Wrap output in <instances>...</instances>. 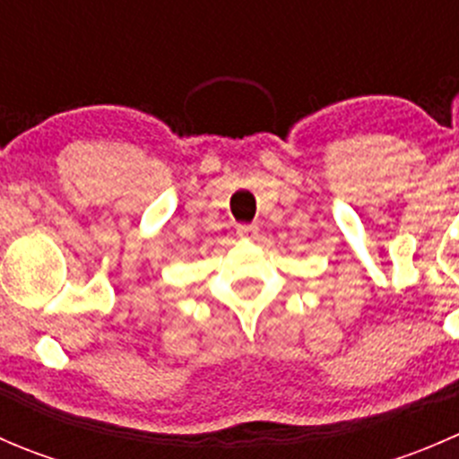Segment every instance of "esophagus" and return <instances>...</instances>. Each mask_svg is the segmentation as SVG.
<instances>
[{
    "instance_id": "esophagus-1",
    "label": "esophagus",
    "mask_w": 459,
    "mask_h": 459,
    "mask_svg": "<svg viewBox=\"0 0 459 459\" xmlns=\"http://www.w3.org/2000/svg\"><path fill=\"white\" fill-rule=\"evenodd\" d=\"M257 233H259V226L257 224H239L238 226V238H242V239L257 238Z\"/></svg>"
}]
</instances>
